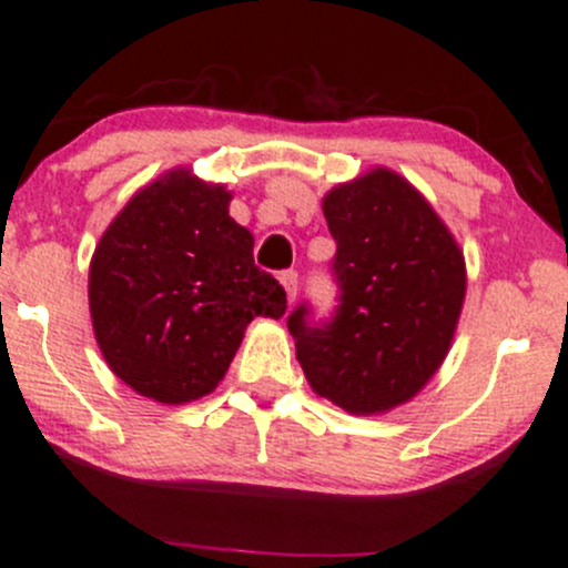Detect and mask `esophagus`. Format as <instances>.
I'll return each instance as SVG.
<instances>
[{
  "mask_svg": "<svg viewBox=\"0 0 568 568\" xmlns=\"http://www.w3.org/2000/svg\"><path fill=\"white\" fill-rule=\"evenodd\" d=\"M278 282H282L284 292H286V301H290V305H292V301L297 297V273L295 271H284L282 276H278Z\"/></svg>",
  "mask_w": 568,
  "mask_h": 568,
  "instance_id": "34e87169",
  "label": "esophagus"
}]
</instances>
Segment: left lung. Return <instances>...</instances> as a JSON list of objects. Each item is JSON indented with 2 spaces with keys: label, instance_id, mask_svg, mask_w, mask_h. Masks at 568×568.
Here are the masks:
<instances>
[{
  "label": "left lung",
  "instance_id": "1",
  "mask_svg": "<svg viewBox=\"0 0 568 568\" xmlns=\"http://www.w3.org/2000/svg\"><path fill=\"white\" fill-rule=\"evenodd\" d=\"M333 233L341 305L311 327L286 318L318 397L352 416H381L429 384L454 343L467 295L464 252L405 176L375 165L322 199Z\"/></svg>",
  "mask_w": 568,
  "mask_h": 568
}]
</instances>
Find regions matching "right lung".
<instances>
[{
  "label": "right lung",
  "instance_id": "obj_1",
  "mask_svg": "<svg viewBox=\"0 0 568 568\" xmlns=\"http://www.w3.org/2000/svg\"><path fill=\"white\" fill-rule=\"evenodd\" d=\"M233 193L165 171L101 233L88 271L93 335L110 369L163 405L212 394L254 316L282 318L286 295L254 265Z\"/></svg>",
  "mask_w": 568,
  "mask_h": 568
}]
</instances>
